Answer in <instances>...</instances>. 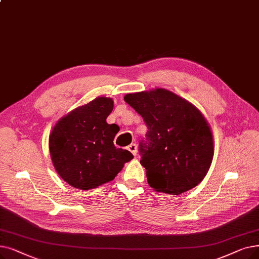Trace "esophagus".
Returning a JSON list of instances; mask_svg holds the SVG:
<instances>
[{
	"label": "esophagus",
	"mask_w": 259,
	"mask_h": 259,
	"mask_svg": "<svg viewBox=\"0 0 259 259\" xmlns=\"http://www.w3.org/2000/svg\"><path fill=\"white\" fill-rule=\"evenodd\" d=\"M128 150L133 154V155H137L138 153V146L137 144H130L128 146Z\"/></svg>",
	"instance_id": "1"
}]
</instances>
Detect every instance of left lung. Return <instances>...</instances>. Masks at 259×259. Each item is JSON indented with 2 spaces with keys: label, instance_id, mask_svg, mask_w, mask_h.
<instances>
[{
  "label": "left lung",
  "instance_id": "obj_1",
  "mask_svg": "<svg viewBox=\"0 0 259 259\" xmlns=\"http://www.w3.org/2000/svg\"><path fill=\"white\" fill-rule=\"evenodd\" d=\"M123 99L148 128L146 141L140 143L148 184L156 192L180 195L201 183L213 156L212 134L203 114L162 88Z\"/></svg>",
  "mask_w": 259,
  "mask_h": 259
}]
</instances>
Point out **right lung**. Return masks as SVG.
Listing matches in <instances>:
<instances>
[{
    "label": "right lung",
    "instance_id": "obj_1",
    "mask_svg": "<svg viewBox=\"0 0 259 259\" xmlns=\"http://www.w3.org/2000/svg\"><path fill=\"white\" fill-rule=\"evenodd\" d=\"M113 100L97 97L60 118L50 136V152L56 171L75 188L89 190L113 180L131 161L130 151L116 148L117 127L106 121Z\"/></svg>",
    "mask_w": 259,
    "mask_h": 259
}]
</instances>
